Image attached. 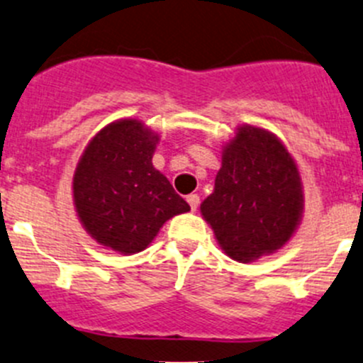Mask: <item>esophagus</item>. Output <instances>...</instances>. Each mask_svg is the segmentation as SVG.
Wrapping results in <instances>:
<instances>
[{"instance_id":"34e87169","label":"esophagus","mask_w":363,"mask_h":363,"mask_svg":"<svg viewBox=\"0 0 363 363\" xmlns=\"http://www.w3.org/2000/svg\"><path fill=\"white\" fill-rule=\"evenodd\" d=\"M186 203L190 204V210L196 211L197 206H199V196L197 194H190V196H186Z\"/></svg>"}]
</instances>
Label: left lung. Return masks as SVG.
<instances>
[{"label": "left lung", "mask_w": 363, "mask_h": 363, "mask_svg": "<svg viewBox=\"0 0 363 363\" xmlns=\"http://www.w3.org/2000/svg\"><path fill=\"white\" fill-rule=\"evenodd\" d=\"M302 213V178L284 143L270 130L240 125L222 148L213 192L201 203L220 249L238 263L277 252Z\"/></svg>", "instance_id": "left-lung-1"}]
</instances>
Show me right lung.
Wrapping results in <instances>:
<instances>
[{"label": "right lung", "instance_id": "right-lung-1", "mask_svg": "<svg viewBox=\"0 0 363 363\" xmlns=\"http://www.w3.org/2000/svg\"><path fill=\"white\" fill-rule=\"evenodd\" d=\"M160 138L141 120L123 118L96 132L82 152L72 180L82 228L106 249L145 250L160 228L190 206L153 167Z\"/></svg>", "mask_w": 363, "mask_h": 363}]
</instances>
